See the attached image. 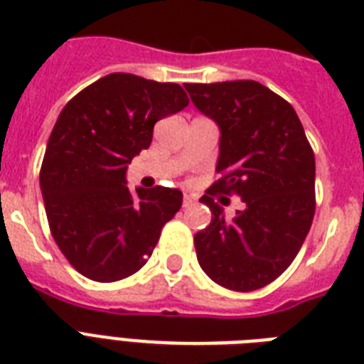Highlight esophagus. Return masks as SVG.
I'll list each match as a JSON object with an SVG mask.
<instances>
[{
  "label": "esophagus",
  "mask_w": 364,
  "mask_h": 364,
  "mask_svg": "<svg viewBox=\"0 0 364 364\" xmlns=\"http://www.w3.org/2000/svg\"><path fill=\"white\" fill-rule=\"evenodd\" d=\"M194 202H196V196L191 194V192H185V196H183V205H185V208H191Z\"/></svg>",
  "instance_id": "esophagus-1"
}]
</instances>
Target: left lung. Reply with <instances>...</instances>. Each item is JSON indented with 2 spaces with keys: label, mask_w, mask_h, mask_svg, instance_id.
<instances>
[{
  "label": "left lung",
  "mask_w": 364,
  "mask_h": 364,
  "mask_svg": "<svg viewBox=\"0 0 364 364\" xmlns=\"http://www.w3.org/2000/svg\"><path fill=\"white\" fill-rule=\"evenodd\" d=\"M198 110L217 123V172L209 191L237 194L245 208L224 217L203 194L211 224L194 235L198 264L233 291H252L284 273L314 218L316 161L288 100L254 80L185 84Z\"/></svg>",
  "instance_id": "1"
}]
</instances>
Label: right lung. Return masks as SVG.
<instances>
[{
    "instance_id": "add662e5",
    "label": "right lung",
    "mask_w": 364,
    "mask_h": 364,
    "mask_svg": "<svg viewBox=\"0 0 364 364\" xmlns=\"http://www.w3.org/2000/svg\"><path fill=\"white\" fill-rule=\"evenodd\" d=\"M188 105L181 85L112 73L59 114L41 168V192L59 250L84 277L115 282L146 265L183 192L131 191L127 168L153 127Z\"/></svg>"
}]
</instances>
